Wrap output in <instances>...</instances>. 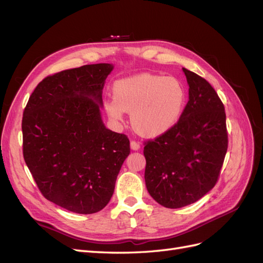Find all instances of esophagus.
<instances>
[{
  "mask_svg": "<svg viewBox=\"0 0 263 263\" xmlns=\"http://www.w3.org/2000/svg\"><path fill=\"white\" fill-rule=\"evenodd\" d=\"M130 149L132 150H139L140 149V145L138 144V142H136V141H130Z\"/></svg>",
  "mask_w": 263,
  "mask_h": 263,
  "instance_id": "esophagus-1",
  "label": "esophagus"
}]
</instances>
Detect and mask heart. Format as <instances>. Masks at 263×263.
<instances>
[{
  "mask_svg": "<svg viewBox=\"0 0 263 263\" xmlns=\"http://www.w3.org/2000/svg\"><path fill=\"white\" fill-rule=\"evenodd\" d=\"M185 104V92L174 78L139 73L121 79L113 85V99L104 109L115 123H123L130 112L133 128L147 138L169 133L179 122Z\"/></svg>",
  "mask_w": 263,
  "mask_h": 263,
  "instance_id": "b5f03b06",
  "label": "heart"
}]
</instances>
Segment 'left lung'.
Masks as SVG:
<instances>
[{"mask_svg": "<svg viewBox=\"0 0 263 263\" xmlns=\"http://www.w3.org/2000/svg\"><path fill=\"white\" fill-rule=\"evenodd\" d=\"M189 102L178 124L148 141L145 181L149 194L168 209L195 203L216 184L228 139L225 108L213 86L185 68Z\"/></svg>", "mask_w": 263, "mask_h": 263, "instance_id": "1", "label": "left lung"}]
</instances>
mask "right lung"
<instances>
[{"label": "right lung", "mask_w": 263, "mask_h": 263, "mask_svg": "<svg viewBox=\"0 0 263 263\" xmlns=\"http://www.w3.org/2000/svg\"><path fill=\"white\" fill-rule=\"evenodd\" d=\"M112 63H97L45 78L24 109L23 155L47 200L78 214L108 204L125 159L126 135L102 121V93Z\"/></svg>", "instance_id": "add662e5"}]
</instances>
